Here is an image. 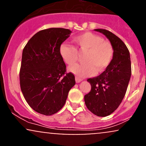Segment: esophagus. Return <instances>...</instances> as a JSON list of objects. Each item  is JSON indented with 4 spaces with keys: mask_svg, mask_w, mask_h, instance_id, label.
Listing matches in <instances>:
<instances>
[{
    "mask_svg": "<svg viewBox=\"0 0 146 146\" xmlns=\"http://www.w3.org/2000/svg\"><path fill=\"white\" fill-rule=\"evenodd\" d=\"M82 81V79H80L78 78H75V82H76V83H80V82Z\"/></svg>",
    "mask_w": 146,
    "mask_h": 146,
    "instance_id": "obj_1",
    "label": "esophagus"
}]
</instances>
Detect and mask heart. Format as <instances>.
<instances>
[{"label": "heart", "instance_id": "b5f03b06", "mask_svg": "<svg viewBox=\"0 0 146 146\" xmlns=\"http://www.w3.org/2000/svg\"><path fill=\"white\" fill-rule=\"evenodd\" d=\"M73 46L62 44L60 55L66 64L71 66L78 61L79 52H86L84 63L72 66L68 71L78 78L91 76L95 73H102L109 66L113 58L111 44L104 41L102 37L90 32L82 33L73 38Z\"/></svg>", "mask_w": 146, "mask_h": 146}]
</instances>
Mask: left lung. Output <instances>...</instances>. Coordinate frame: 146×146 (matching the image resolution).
I'll return each instance as SVG.
<instances>
[{
    "label": "left lung",
    "instance_id": "1",
    "mask_svg": "<svg viewBox=\"0 0 146 146\" xmlns=\"http://www.w3.org/2000/svg\"><path fill=\"white\" fill-rule=\"evenodd\" d=\"M109 40L113 48V58L104 71L87 80L91 90L84 96L87 108L98 117L113 113L124 98L131 76L130 52L123 42L106 29H97Z\"/></svg>",
    "mask_w": 146,
    "mask_h": 146
}]
</instances>
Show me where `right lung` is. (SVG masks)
Segmentation results:
<instances>
[{"mask_svg":"<svg viewBox=\"0 0 146 146\" xmlns=\"http://www.w3.org/2000/svg\"><path fill=\"white\" fill-rule=\"evenodd\" d=\"M72 31L49 28L38 31L27 43L23 51L20 83L24 98L37 113H56L64 105L74 75L66 73V65L60 55L62 43Z\"/></svg>","mask_w":146,"mask_h":146,"instance_id":"1","label":"right lung"}]
</instances>
